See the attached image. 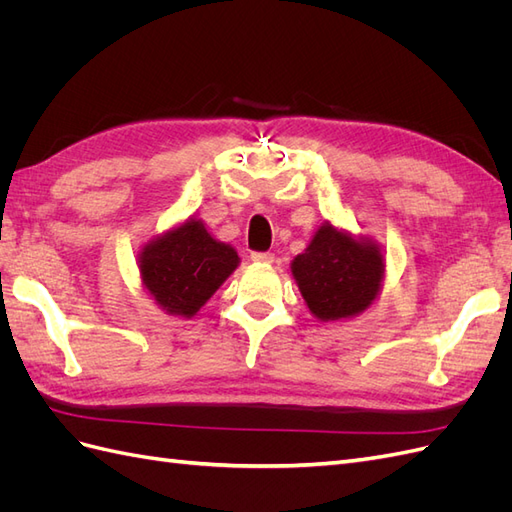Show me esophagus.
Masks as SVG:
<instances>
[{
	"label": "esophagus",
	"instance_id": "obj_1",
	"mask_svg": "<svg viewBox=\"0 0 512 512\" xmlns=\"http://www.w3.org/2000/svg\"><path fill=\"white\" fill-rule=\"evenodd\" d=\"M254 262H258V265H271L273 262V254L271 252H252V256H250Z\"/></svg>",
	"mask_w": 512,
	"mask_h": 512
}]
</instances>
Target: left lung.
I'll return each mask as SVG.
<instances>
[{"label": "left lung", "instance_id": "1", "mask_svg": "<svg viewBox=\"0 0 512 512\" xmlns=\"http://www.w3.org/2000/svg\"><path fill=\"white\" fill-rule=\"evenodd\" d=\"M290 269L309 312L331 322L361 314L376 301L384 280V256L369 237L356 239L324 222Z\"/></svg>", "mask_w": 512, "mask_h": 512}]
</instances>
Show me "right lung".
I'll return each instance as SVG.
<instances>
[{
    "label": "right lung",
    "instance_id": "add662e5",
    "mask_svg": "<svg viewBox=\"0 0 512 512\" xmlns=\"http://www.w3.org/2000/svg\"><path fill=\"white\" fill-rule=\"evenodd\" d=\"M239 267L235 247L213 239L203 220H185L138 254L143 286L170 316L192 318Z\"/></svg>",
    "mask_w": 512,
    "mask_h": 512
}]
</instances>
